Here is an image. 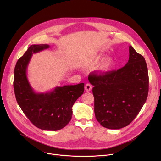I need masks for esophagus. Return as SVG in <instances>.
<instances>
[{"label":"esophagus","instance_id":"34e87169","mask_svg":"<svg viewBox=\"0 0 161 161\" xmlns=\"http://www.w3.org/2000/svg\"><path fill=\"white\" fill-rule=\"evenodd\" d=\"M85 89L86 90V91H90L92 89V86L91 84L87 83L85 86Z\"/></svg>","mask_w":161,"mask_h":161}]
</instances>
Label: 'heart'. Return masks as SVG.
<instances>
[{
    "label": "heart",
    "mask_w": 161,
    "mask_h": 161,
    "mask_svg": "<svg viewBox=\"0 0 161 161\" xmlns=\"http://www.w3.org/2000/svg\"><path fill=\"white\" fill-rule=\"evenodd\" d=\"M104 58V56L103 55H97L92 61V64H97L102 62ZM114 65V61L112 58L108 57L103 61V63L100 65V71L103 72H107L112 69V68Z\"/></svg>",
    "instance_id": "heart-1"
}]
</instances>
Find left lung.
Instances as JSON below:
<instances>
[{"label":"left lung","mask_w":161,"mask_h":161,"mask_svg":"<svg viewBox=\"0 0 161 161\" xmlns=\"http://www.w3.org/2000/svg\"><path fill=\"white\" fill-rule=\"evenodd\" d=\"M88 80L93 86L95 114L103 126L119 129L129 125L145 104L149 91V76L145 58L129 46V59L121 69Z\"/></svg>","instance_id":"1"}]
</instances>
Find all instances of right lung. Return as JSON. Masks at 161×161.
<instances>
[{
    "instance_id": "right-lung-1",
    "label": "right lung",
    "mask_w": 161,
    "mask_h": 161,
    "mask_svg": "<svg viewBox=\"0 0 161 161\" xmlns=\"http://www.w3.org/2000/svg\"><path fill=\"white\" fill-rule=\"evenodd\" d=\"M49 47L48 44L31 46L18 59L14 69V89L19 107L31 122L44 130H58L70 122L72 106L84 91V83L57 87L45 93L36 92L27 76L33 53Z\"/></svg>"
}]
</instances>
